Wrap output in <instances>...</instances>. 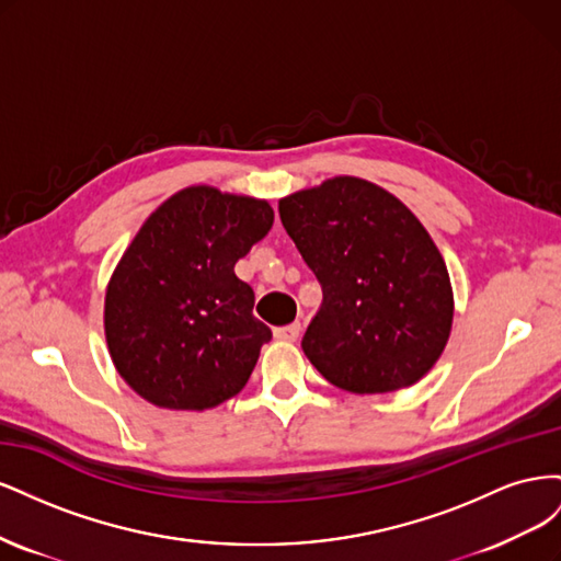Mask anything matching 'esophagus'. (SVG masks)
Wrapping results in <instances>:
<instances>
[{"label":"esophagus","mask_w":561,"mask_h":561,"mask_svg":"<svg viewBox=\"0 0 561 561\" xmlns=\"http://www.w3.org/2000/svg\"><path fill=\"white\" fill-rule=\"evenodd\" d=\"M299 334H301V322H290V325L274 330V336L280 339V342H297Z\"/></svg>","instance_id":"esophagus-1"}]
</instances>
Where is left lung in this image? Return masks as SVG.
<instances>
[{
	"instance_id": "left-lung-1",
	"label": "left lung",
	"mask_w": 561,
	"mask_h": 561,
	"mask_svg": "<svg viewBox=\"0 0 561 561\" xmlns=\"http://www.w3.org/2000/svg\"><path fill=\"white\" fill-rule=\"evenodd\" d=\"M285 231L322 285L304 355L355 396L414 386L443 355L454 322L447 264L404 203L339 175L278 201Z\"/></svg>"
}]
</instances>
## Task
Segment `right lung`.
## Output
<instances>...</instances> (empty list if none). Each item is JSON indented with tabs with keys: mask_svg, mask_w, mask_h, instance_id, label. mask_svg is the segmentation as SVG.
<instances>
[{
	"mask_svg": "<svg viewBox=\"0 0 561 561\" xmlns=\"http://www.w3.org/2000/svg\"><path fill=\"white\" fill-rule=\"evenodd\" d=\"M271 225L268 201L208 184L180 190L145 219L105 293L110 358L140 398L203 412L241 393L271 330L233 266Z\"/></svg>",
	"mask_w": 561,
	"mask_h": 561,
	"instance_id": "1",
	"label": "right lung"
}]
</instances>
